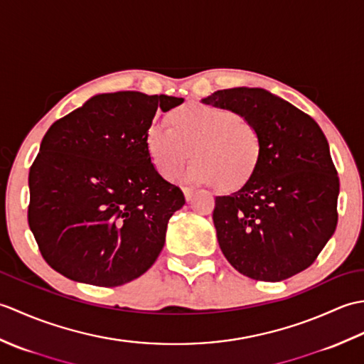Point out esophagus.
I'll return each mask as SVG.
<instances>
[{
    "label": "esophagus",
    "mask_w": 364,
    "mask_h": 364,
    "mask_svg": "<svg viewBox=\"0 0 364 364\" xmlns=\"http://www.w3.org/2000/svg\"><path fill=\"white\" fill-rule=\"evenodd\" d=\"M183 192H184V197H186V200L189 202V200H192V197H194L196 191L192 188H183Z\"/></svg>",
    "instance_id": "1"
}]
</instances>
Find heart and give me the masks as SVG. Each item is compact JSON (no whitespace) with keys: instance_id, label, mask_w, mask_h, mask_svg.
I'll use <instances>...</instances> for the list:
<instances>
[{"instance_id":"1","label":"heart","mask_w":364,"mask_h":364,"mask_svg":"<svg viewBox=\"0 0 364 364\" xmlns=\"http://www.w3.org/2000/svg\"><path fill=\"white\" fill-rule=\"evenodd\" d=\"M170 128L153 125L145 133V150L162 178H173L192 158L184 180L218 184L233 191L257 172L262 137L255 123L228 107L189 100L168 111Z\"/></svg>"}]
</instances>
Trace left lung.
Segmentation results:
<instances>
[{
  "mask_svg": "<svg viewBox=\"0 0 364 364\" xmlns=\"http://www.w3.org/2000/svg\"><path fill=\"white\" fill-rule=\"evenodd\" d=\"M257 125L262 158L249 183L215 197L220 250L237 272L282 282L310 267L335 233L339 178L310 115L264 89H223L203 100Z\"/></svg>",
  "mask_w": 364,
  "mask_h": 364,
  "instance_id": "obj_1",
  "label": "left lung"
}]
</instances>
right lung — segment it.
Listing matches in <instances>:
<instances>
[{"label":"right lung","instance_id":"right-lung-1","mask_svg":"<svg viewBox=\"0 0 364 364\" xmlns=\"http://www.w3.org/2000/svg\"><path fill=\"white\" fill-rule=\"evenodd\" d=\"M183 98L115 92L53 123L29 168L28 223L43 259L75 282L125 284L156 261L186 203L145 150L156 109Z\"/></svg>","mask_w":364,"mask_h":364}]
</instances>
